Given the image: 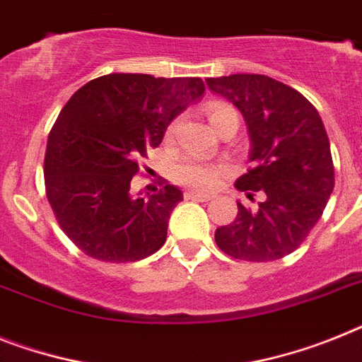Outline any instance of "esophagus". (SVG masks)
Returning a JSON list of instances; mask_svg holds the SVG:
<instances>
[{
  "mask_svg": "<svg viewBox=\"0 0 362 362\" xmlns=\"http://www.w3.org/2000/svg\"><path fill=\"white\" fill-rule=\"evenodd\" d=\"M184 197H186L187 200H200V202H208V200H211V195H208V193H200V191H186L184 193Z\"/></svg>",
  "mask_w": 362,
  "mask_h": 362,
  "instance_id": "1",
  "label": "esophagus"
}]
</instances>
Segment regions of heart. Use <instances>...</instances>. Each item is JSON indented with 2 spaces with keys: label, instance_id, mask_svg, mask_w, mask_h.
<instances>
[{
  "label": "heart",
  "instance_id": "b5f03b06",
  "mask_svg": "<svg viewBox=\"0 0 362 362\" xmlns=\"http://www.w3.org/2000/svg\"><path fill=\"white\" fill-rule=\"evenodd\" d=\"M226 110H230V106H209L208 115L214 127L217 124V121L221 119V115ZM173 130H175V124L169 129V132H173ZM223 171V167L209 165V163L200 162V160H195V158H180V160L173 165V178H175L178 184H182V186L195 187V189H214L218 184V180H221Z\"/></svg>",
  "mask_w": 362,
  "mask_h": 362
}]
</instances>
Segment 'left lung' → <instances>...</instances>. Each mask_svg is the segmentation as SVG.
Returning <instances> with one entry per match:
<instances>
[{
  "label": "left lung",
  "mask_w": 362,
  "mask_h": 362,
  "mask_svg": "<svg viewBox=\"0 0 362 362\" xmlns=\"http://www.w3.org/2000/svg\"><path fill=\"white\" fill-rule=\"evenodd\" d=\"M206 83L247 121L252 167L235 187L250 199L252 191L265 193L256 211L238 202V217L215 230V243L235 259H281L305 241L335 186L324 123L302 93L267 75L238 73Z\"/></svg>",
  "instance_id": "1"
}]
</instances>
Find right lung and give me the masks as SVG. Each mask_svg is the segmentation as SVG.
<instances>
[{"instance_id": "add662e5", "label": "right lung", "mask_w": 362, "mask_h": 362, "mask_svg": "<svg viewBox=\"0 0 362 362\" xmlns=\"http://www.w3.org/2000/svg\"><path fill=\"white\" fill-rule=\"evenodd\" d=\"M199 77L110 73L73 93L54 121L44 160L45 193L64 233L86 256L129 263L163 247L182 200L160 184L130 195L138 158L162 144L167 127L204 93Z\"/></svg>"}]
</instances>
